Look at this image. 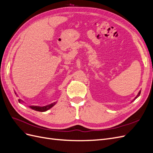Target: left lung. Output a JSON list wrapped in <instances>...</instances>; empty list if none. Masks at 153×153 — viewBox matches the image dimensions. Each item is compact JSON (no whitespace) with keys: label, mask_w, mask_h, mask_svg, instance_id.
Wrapping results in <instances>:
<instances>
[{"label":"left lung","mask_w":153,"mask_h":153,"mask_svg":"<svg viewBox=\"0 0 153 153\" xmlns=\"http://www.w3.org/2000/svg\"><path fill=\"white\" fill-rule=\"evenodd\" d=\"M140 92H141V91H139V92H138V94H137V96H136V97H135V98H134V99H133V100H132V101H131V103H132V102H133V101H134V100H136V99H137V98H138V96H140Z\"/></svg>","instance_id":"8db88e82"}]
</instances>
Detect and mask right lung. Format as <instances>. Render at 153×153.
I'll return each instance as SVG.
<instances>
[{
    "instance_id": "obj_1",
    "label": "right lung",
    "mask_w": 153,
    "mask_h": 153,
    "mask_svg": "<svg viewBox=\"0 0 153 153\" xmlns=\"http://www.w3.org/2000/svg\"><path fill=\"white\" fill-rule=\"evenodd\" d=\"M19 102L20 103H25L24 101H22V100H19ZM57 103V101H55V102L52 103H50L49 105H45V106H34V105H30L29 106V107L31 109L36 110V111H38V112H46V111L48 110L49 109H50L51 108H52L53 106Z\"/></svg>"
}]
</instances>
